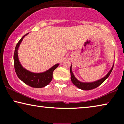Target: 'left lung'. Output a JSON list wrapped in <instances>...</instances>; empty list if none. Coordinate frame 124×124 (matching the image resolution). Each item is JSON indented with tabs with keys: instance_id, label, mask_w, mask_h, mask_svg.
I'll list each match as a JSON object with an SVG mask.
<instances>
[{
	"instance_id": "left-lung-1",
	"label": "left lung",
	"mask_w": 124,
	"mask_h": 124,
	"mask_svg": "<svg viewBox=\"0 0 124 124\" xmlns=\"http://www.w3.org/2000/svg\"><path fill=\"white\" fill-rule=\"evenodd\" d=\"M72 66L71 65L70 72L71 74V80H72V83L75 85V86H76L77 87H78L79 89L83 90H90L94 89H95V88H97V87H99L100 85H101V84L103 83L108 78L109 75L111 73L112 69H113L114 65L113 66H112L111 69V70L109 71L108 73L107 74L104 78L93 82H82L79 81V80H78V79L75 78V76H74L73 72H72Z\"/></svg>"
}]
</instances>
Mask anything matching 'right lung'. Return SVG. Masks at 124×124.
<instances>
[{
    "instance_id": "1",
    "label": "right lung",
    "mask_w": 124,
    "mask_h": 124,
    "mask_svg": "<svg viewBox=\"0 0 124 124\" xmlns=\"http://www.w3.org/2000/svg\"><path fill=\"white\" fill-rule=\"evenodd\" d=\"M25 34L21 38L20 40L17 44L15 48V53H14V66L18 78L24 83L28 85L29 86L34 88H42L47 86L51 82L52 79V73L54 70L56 69L59 65V63L56 64L54 66L51 67L50 69L42 73H34L30 71H28L22 66L20 62L18 57V49L20 45L21 41L24 38Z\"/></svg>"
}]
</instances>
